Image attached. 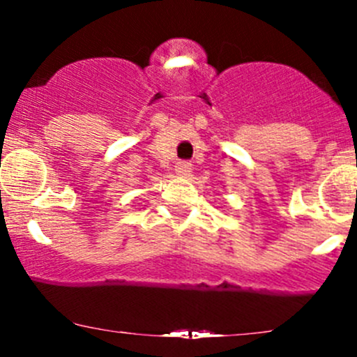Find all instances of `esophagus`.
<instances>
[{"label": "esophagus", "mask_w": 357, "mask_h": 357, "mask_svg": "<svg viewBox=\"0 0 357 357\" xmlns=\"http://www.w3.org/2000/svg\"><path fill=\"white\" fill-rule=\"evenodd\" d=\"M176 172H178V176H181V178H186V176H190V172H192V164L190 162H178L176 164Z\"/></svg>", "instance_id": "1"}]
</instances>
